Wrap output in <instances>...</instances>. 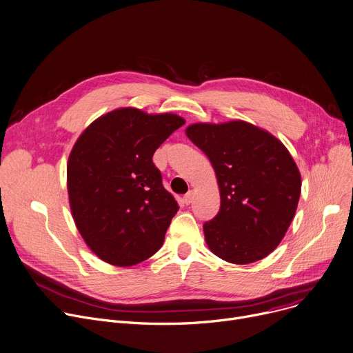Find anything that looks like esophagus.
Returning <instances> with one entry per match:
<instances>
[{"label":"esophagus","mask_w":353,"mask_h":353,"mask_svg":"<svg viewBox=\"0 0 353 353\" xmlns=\"http://www.w3.org/2000/svg\"><path fill=\"white\" fill-rule=\"evenodd\" d=\"M193 199H194V193H193V192H189V193H187V194L183 197V203H184L185 205H189V204L193 201Z\"/></svg>","instance_id":"34e87169"}]
</instances>
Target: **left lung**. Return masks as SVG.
Wrapping results in <instances>:
<instances>
[{"label":"left lung","instance_id":"obj_1","mask_svg":"<svg viewBox=\"0 0 353 353\" xmlns=\"http://www.w3.org/2000/svg\"><path fill=\"white\" fill-rule=\"evenodd\" d=\"M185 134L210 159L219 214L203 225L210 251L231 264L263 260L283 241L301 196L291 153L270 132L244 121L193 123Z\"/></svg>","mask_w":353,"mask_h":353}]
</instances>
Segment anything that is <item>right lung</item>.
Wrapping results in <instances>:
<instances>
[{
  "label": "right lung",
  "instance_id": "1",
  "mask_svg": "<svg viewBox=\"0 0 353 353\" xmlns=\"http://www.w3.org/2000/svg\"><path fill=\"white\" fill-rule=\"evenodd\" d=\"M185 121L119 108L93 121L70 150V213L86 245L102 261L130 267L156 254L179 205L152 160Z\"/></svg>",
  "mask_w": 353,
  "mask_h": 353
}]
</instances>
